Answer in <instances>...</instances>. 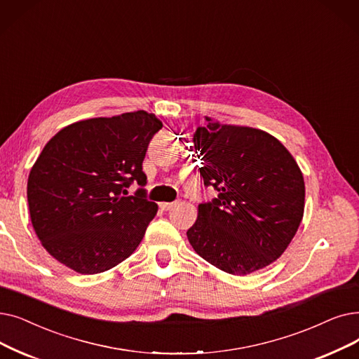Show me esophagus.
I'll return each instance as SVG.
<instances>
[{
    "instance_id": "esophagus-1",
    "label": "esophagus",
    "mask_w": 359,
    "mask_h": 359,
    "mask_svg": "<svg viewBox=\"0 0 359 359\" xmlns=\"http://www.w3.org/2000/svg\"><path fill=\"white\" fill-rule=\"evenodd\" d=\"M175 205H177V202H160V207H161V210H164V211H167V210H170V208H173Z\"/></svg>"
}]
</instances>
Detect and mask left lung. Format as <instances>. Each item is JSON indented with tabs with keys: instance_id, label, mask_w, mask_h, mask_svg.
Wrapping results in <instances>:
<instances>
[{
	"instance_id": "8db88e82",
	"label": "left lung",
	"mask_w": 359,
	"mask_h": 359,
	"mask_svg": "<svg viewBox=\"0 0 359 359\" xmlns=\"http://www.w3.org/2000/svg\"><path fill=\"white\" fill-rule=\"evenodd\" d=\"M205 120L194 144L204 161L199 168L204 183L220 194L198 205L186 235L214 267L251 274L282 255L298 231L305 208L302 171L273 135Z\"/></svg>"
}]
</instances>
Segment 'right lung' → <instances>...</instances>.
I'll return each mask as SVG.
<instances>
[{
    "label": "right lung",
    "instance_id": "add662e5",
    "mask_svg": "<svg viewBox=\"0 0 359 359\" xmlns=\"http://www.w3.org/2000/svg\"><path fill=\"white\" fill-rule=\"evenodd\" d=\"M163 123L137 110L69 124L43 147L27 179L30 222L42 246L63 266L97 274L129 258L158 211L144 186L142 163Z\"/></svg>",
    "mask_w": 359,
    "mask_h": 359
}]
</instances>
